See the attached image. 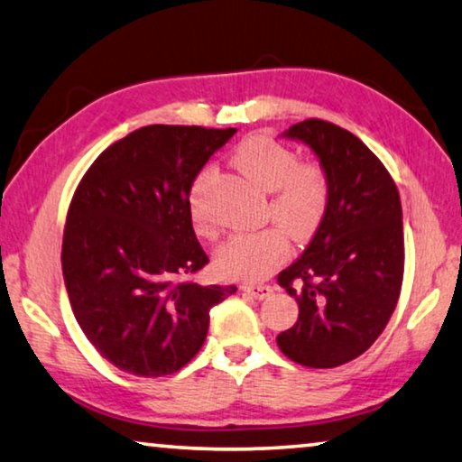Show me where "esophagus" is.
Listing matches in <instances>:
<instances>
[{
  "label": "esophagus",
  "mask_w": 462,
  "mask_h": 462,
  "mask_svg": "<svg viewBox=\"0 0 462 462\" xmlns=\"http://www.w3.org/2000/svg\"><path fill=\"white\" fill-rule=\"evenodd\" d=\"M243 292L249 294V297H253V299H257V300H263L273 292V288L270 284H245Z\"/></svg>",
  "instance_id": "1"
}]
</instances>
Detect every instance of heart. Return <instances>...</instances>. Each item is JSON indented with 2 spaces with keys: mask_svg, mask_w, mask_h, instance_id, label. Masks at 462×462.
<instances>
[{
  "mask_svg": "<svg viewBox=\"0 0 462 462\" xmlns=\"http://www.w3.org/2000/svg\"><path fill=\"white\" fill-rule=\"evenodd\" d=\"M234 163L259 189L267 190L265 217L281 226H267L254 232H240L219 246V272L240 280H261L284 263L291 251L288 235L294 240L311 238L323 222L329 203L326 170L315 162H299L291 147L267 134H253L238 144ZM211 171H199L190 189L189 209L192 226L203 236H213L211 219L203 208V187Z\"/></svg>",
  "mask_w": 462,
  "mask_h": 462,
  "instance_id": "heart-1",
  "label": "heart"
}]
</instances>
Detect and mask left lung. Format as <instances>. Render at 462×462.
<instances>
[{"label":"left lung","mask_w":462,"mask_h":462,"mask_svg":"<svg viewBox=\"0 0 462 462\" xmlns=\"http://www.w3.org/2000/svg\"><path fill=\"white\" fill-rule=\"evenodd\" d=\"M286 136L318 153L329 203L302 257L278 275L299 302V319L278 336V346L305 367H338L377 340L401 297V195L385 165L348 130L309 118Z\"/></svg>","instance_id":"1"}]
</instances>
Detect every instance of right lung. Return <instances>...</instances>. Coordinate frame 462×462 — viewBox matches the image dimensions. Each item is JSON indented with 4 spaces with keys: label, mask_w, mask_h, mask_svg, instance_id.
Returning a JSON list of instances; mask_svg holds the SVG:
<instances>
[{
    "label": "right lung",
    "mask_w": 462,
    "mask_h": 462,
    "mask_svg": "<svg viewBox=\"0 0 462 462\" xmlns=\"http://www.w3.org/2000/svg\"><path fill=\"white\" fill-rule=\"evenodd\" d=\"M236 128L153 124L103 151L68 208L61 272L74 318L124 374L171 375L199 350L209 309L234 286H201L209 263L192 230L189 195Z\"/></svg>",
    "instance_id": "1"
}]
</instances>
